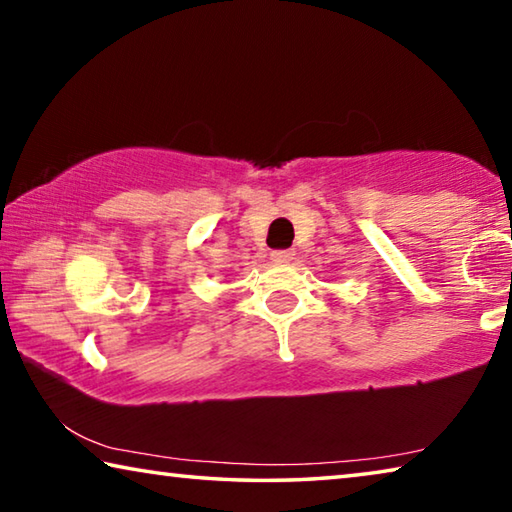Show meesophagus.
<instances>
[{
    "mask_svg": "<svg viewBox=\"0 0 512 512\" xmlns=\"http://www.w3.org/2000/svg\"><path fill=\"white\" fill-rule=\"evenodd\" d=\"M293 255H296V253H293V250H273L271 259H273L275 264H289L291 259H293Z\"/></svg>",
    "mask_w": 512,
    "mask_h": 512,
    "instance_id": "1",
    "label": "esophagus"
}]
</instances>
